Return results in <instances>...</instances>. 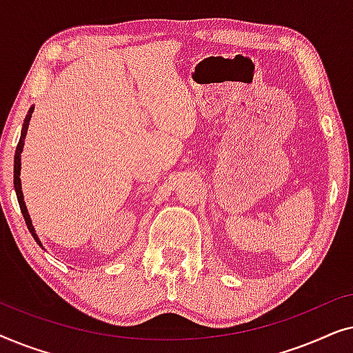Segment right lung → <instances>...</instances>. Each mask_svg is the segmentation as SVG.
<instances>
[{
	"instance_id": "obj_1",
	"label": "right lung",
	"mask_w": 353,
	"mask_h": 353,
	"mask_svg": "<svg viewBox=\"0 0 353 353\" xmlns=\"http://www.w3.org/2000/svg\"><path fill=\"white\" fill-rule=\"evenodd\" d=\"M33 105L30 109H28V114L26 120H23V125H22V132H21V139H19V144L16 148V154H14V190H16V194H17V201H19V205H21V212L23 215V220H26L27 223V228L30 231L33 239L37 241V244L43 248L40 238H38V234L35 233V228H33L32 225V219L30 215H28V210H27V205H26V201H23V192H22V183H21V154L23 151V141H26V137H27V130H28V123H30V119H32V114H33Z\"/></svg>"
}]
</instances>
